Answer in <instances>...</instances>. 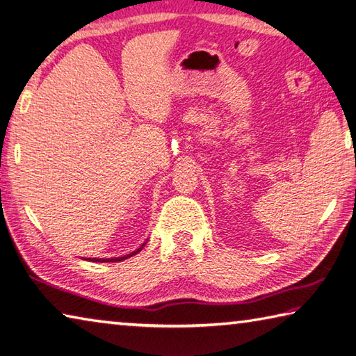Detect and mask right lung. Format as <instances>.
Wrapping results in <instances>:
<instances>
[{
	"label": "right lung",
	"mask_w": 356,
	"mask_h": 356,
	"mask_svg": "<svg viewBox=\"0 0 356 356\" xmlns=\"http://www.w3.org/2000/svg\"><path fill=\"white\" fill-rule=\"evenodd\" d=\"M142 246H145V243H143ZM142 248H139L138 251H134V252H131V254H128V255H124V257H116V259H92V261H120V260H125V259H128V257H131V255H134V254H138L139 251H140Z\"/></svg>",
	"instance_id": "right-lung-1"
}]
</instances>
